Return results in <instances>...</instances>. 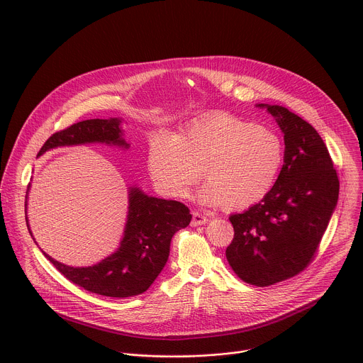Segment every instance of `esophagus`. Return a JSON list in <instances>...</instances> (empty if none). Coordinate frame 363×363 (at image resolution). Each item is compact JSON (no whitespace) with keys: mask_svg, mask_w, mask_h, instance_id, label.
I'll use <instances>...</instances> for the list:
<instances>
[{"mask_svg":"<svg viewBox=\"0 0 363 363\" xmlns=\"http://www.w3.org/2000/svg\"><path fill=\"white\" fill-rule=\"evenodd\" d=\"M206 223H208V217L201 214V213H198V211H194V213H192L191 225L196 227V225H203V224H206Z\"/></svg>","mask_w":363,"mask_h":363,"instance_id":"1","label":"esophagus"}]
</instances>
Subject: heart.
<instances>
[{
  "label": "heart",
  "instance_id": "heart-1",
  "mask_svg": "<svg viewBox=\"0 0 363 363\" xmlns=\"http://www.w3.org/2000/svg\"><path fill=\"white\" fill-rule=\"evenodd\" d=\"M284 157L270 128L217 112L189 123L178 136L161 130L147 146V172L165 195L188 198L201 178L199 199L244 210L272 189Z\"/></svg>",
  "mask_w": 363,
  "mask_h": 363
}]
</instances>
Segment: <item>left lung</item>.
<instances>
[{"label":"left lung","mask_w":363,"mask_h":363,"mask_svg":"<svg viewBox=\"0 0 363 363\" xmlns=\"http://www.w3.org/2000/svg\"><path fill=\"white\" fill-rule=\"evenodd\" d=\"M258 106L267 108L284 133V164L260 202L230 216L234 238L225 255L242 281L267 287L313 262L336 208L339 178L312 125L283 106Z\"/></svg>","instance_id":"8db88e82"}]
</instances>
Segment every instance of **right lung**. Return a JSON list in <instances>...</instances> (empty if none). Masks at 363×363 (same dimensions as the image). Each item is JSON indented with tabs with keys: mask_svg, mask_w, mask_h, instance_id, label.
Masks as SVG:
<instances>
[{
	"mask_svg": "<svg viewBox=\"0 0 363 363\" xmlns=\"http://www.w3.org/2000/svg\"><path fill=\"white\" fill-rule=\"evenodd\" d=\"M121 121L89 119L51 135L41 146L45 150L90 142L121 146ZM189 208L179 201H167L145 195L138 188L129 194V214L125 235L116 252L91 267H69L43 252L50 263L73 284L90 293L108 297H132L146 291L167 264L172 235L189 225Z\"/></svg>",
	"mask_w": 363,
	"mask_h": 363,
	"instance_id": "obj_1",
	"label": "right lung"
}]
</instances>
